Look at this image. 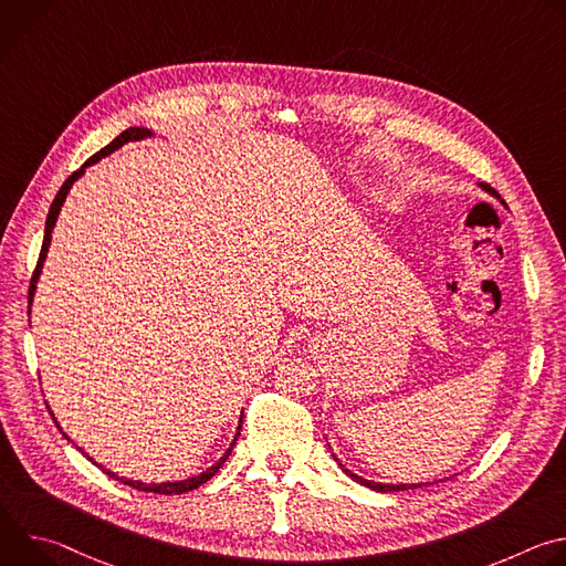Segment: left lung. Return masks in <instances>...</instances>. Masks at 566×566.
I'll return each mask as SVG.
<instances>
[{"mask_svg": "<svg viewBox=\"0 0 566 566\" xmlns=\"http://www.w3.org/2000/svg\"><path fill=\"white\" fill-rule=\"evenodd\" d=\"M481 188H486L489 190V186H481ZM493 192V190H491ZM336 459V457H334ZM338 465L352 476V479H356L358 483H363V486H367V489H371V491H378V493H396V491H415V489H423V483H398V486H394V483H376V481H367V479H363V476H358V474H354L352 470H347L340 461H338Z\"/></svg>", "mask_w": 566, "mask_h": 566, "instance_id": "8db88e82", "label": "left lung"}]
</instances>
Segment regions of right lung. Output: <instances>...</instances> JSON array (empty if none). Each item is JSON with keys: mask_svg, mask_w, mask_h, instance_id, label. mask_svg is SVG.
Instances as JSON below:
<instances>
[{"mask_svg": "<svg viewBox=\"0 0 566 566\" xmlns=\"http://www.w3.org/2000/svg\"><path fill=\"white\" fill-rule=\"evenodd\" d=\"M151 132L149 129H140V127H129V129H125L123 134H118L107 147H103L98 154H94L87 164L80 168V170H75L64 184H62V188H60V192L55 195V199H53V203H51V210H49V217H46V228H44V241H42V251H40V260H38V266H35V271H33V277H31V286H29V306H31V302H33V293H35V284H38V277H40V271H42V264H44V260H46V253H49V244H51V230H53V226H55V219H57V214H60V208H62V203H64V199H66V192H69V188L73 186V181L75 179H80L83 177V172H85V168L87 166H92V164H96V160H101L103 156H107V154H112L114 149H118L120 145H125V143H129V140H140V138H145V136H149ZM53 415V412H51ZM57 423V421H55ZM60 428V426H57ZM239 430H241V426H239ZM64 434V432H62ZM237 437H239V432H237ZM64 439H69L66 434H64ZM71 441V439H69ZM237 441V439H234ZM234 441H232V446L226 450V454L214 463V465H210L208 470H203L201 474H197V476H190V479H184V481H166V483H143V481H134V479H125V476H118V474H114L112 470H107V468H103V465H98L92 457H87V452H83L90 461H94L98 468H103V472L105 474H109L112 479H116V481H120V483H127V486H132V489H136V491H143V493H156V495H181V493H188V491H195V489H199L201 483H206L208 479H212L217 472H219V468L226 463V459H228V454L232 452V448H234Z\"/></svg>", "mask_w": 566, "mask_h": 566, "instance_id": "add662e5", "label": "right lung"}]
</instances>
